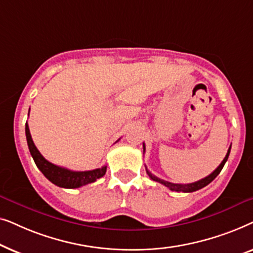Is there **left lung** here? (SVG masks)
<instances>
[{
	"mask_svg": "<svg viewBox=\"0 0 253 253\" xmlns=\"http://www.w3.org/2000/svg\"><path fill=\"white\" fill-rule=\"evenodd\" d=\"M143 147H144V152H145V144H143ZM230 148H231V145H230L229 150H228V152H227L226 157H224V159L222 160V162H221V164L219 165V167H217L215 170L212 172V174H210L209 176H206L205 178L200 179V181H197L195 183H190V184H176V183H170V182L165 181V179L159 178L155 175L152 174V172L147 169V167H146V172H147V175L150 176L151 179H153V181H155V182L161 183V184H164L165 186H167V188L170 189L171 191H177V192H193V191H197V190L203 189L204 186H206L207 184H210V183L212 182L213 179L215 178L216 176L220 174V171L222 170L224 164H226L227 160H228V157H229Z\"/></svg>",
	"mask_w": 253,
	"mask_h": 253,
	"instance_id": "1",
	"label": "left lung"
}]
</instances>
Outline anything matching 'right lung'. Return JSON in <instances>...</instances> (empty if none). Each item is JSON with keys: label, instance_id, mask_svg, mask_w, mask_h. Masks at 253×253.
Returning a JSON list of instances; mask_svg holds the SVG:
<instances>
[{"label": "right lung", "instance_id": "obj_1", "mask_svg": "<svg viewBox=\"0 0 253 253\" xmlns=\"http://www.w3.org/2000/svg\"><path fill=\"white\" fill-rule=\"evenodd\" d=\"M25 133L30 153L32 155L34 162H36L37 167L40 169V171L42 172L53 184L60 186V188L76 189L81 188L83 185L89 184V183L95 182L96 179L102 177V176L106 174L107 166H103L101 168L93 169V170L87 171H74L70 170V169L51 164V162L47 161L46 159L41 155L40 152L38 151V148L36 147V145H34L32 140V137H31L27 122L25 124Z\"/></svg>", "mask_w": 253, "mask_h": 253}]
</instances>
